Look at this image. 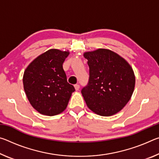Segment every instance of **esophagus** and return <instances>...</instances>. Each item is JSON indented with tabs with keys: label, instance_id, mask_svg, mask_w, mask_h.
<instances>
[{
	"label": "esophagus",
	"instance_id": "34e87169",
	"mask_svg": "<svg viewBox=\"0 0 159 159\" xmlns=\"http://www.w3.org/2000/svg\"><path fill=\"white\" fill-rule=\"evenodd\" d=\"M74 87H75V89H76V90H79L80 88V85L79 84H76L74 85Z\"/></svg>",
	"mask_w": 159,
	"mask_h": 159
}]
</instances>
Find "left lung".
Wrapping results in <instances>:
<instances>
[{"mask_svg": "<svg viewBox=\"0 0 159 159\" xmlns=\"http://www.w3.org/2000/svg\"><path fill=\"white\" fill-rule=\"evenodd\" d=\"M90 77L81 90L88 108L98 115L111 116L130 100L135 85L131 66L113 51L99 48L85 52Z\"/></svg>", "mask_w": 159, "mask_h": 159, "instance_id": "8db88e82", "label": "left lung"}]
</instances>
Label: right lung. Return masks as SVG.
<instances>
[{
    "instance_id": "right-lung-1",
    "label": "right lung",
    "mask_w": 159,
    "mask_h": 159,
    "mask_svg": "<svg viewBox=\"0 0 159 159\" xmlns=\"http://www.w3.org/2000/svg\"><path fill=\"white\" fill-rule=\"evenodd\" d=\"M69 52L50 49L34 59L25 69L23 85L31 106L40 114L64 111L75 88L67 82L62 64Z\"/></svg>"
}]
</instances>
